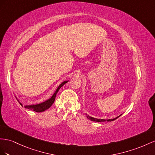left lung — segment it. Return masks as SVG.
<instances>
[{"instance_id":"1","label":"left lung","mask_w":155,"mask_h":155,"mask_svg":"<svg viewBox=\"0 0 155 155\" xmlns=\"http://www.w3.org/2000/svg\"><path fill=\"white\" fill-rule=\"evenodd\" d=\"M121 115H122V114H120V115H119V116H118L117 117L114 118H113V119H99V118H94V117H90V116L88 115V114H86V117H87V118H88L89 119V120H92V121H94V122H105V121L111 122V121H113V120H116L117 118H118V117H120Z\"/></svg>"}]
</instances>
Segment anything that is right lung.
<instances>
[{"label": "right lung", "mask_w": 155, "mask_h": 155, "mask_svg": "<svg viewBox=\"0 0 155 155\" xmlns=\"http://www.w3.org/2000/svg\"><path fill=\"white\" fill-rule=\"evenodd\" d=\"M68 82V81H65L64 82H63L61 84H59V86L58 87V88L55 90V92H54V94H53V96H51L50 99L48 100L44 101L41 104H36V105H25V108L26 109H31L32 110H34L35 112H37V113H41V112H43L46 110V109H49L50 107L51 106L54 104V102L55 101V96H56V94L58 93V92L59 91V90L60 89L61 87L64 85L65 84ZM19 103V104H20L21 106H23V105L21 104L20 102L19 101V100L17 99Z\"/></svg>", "instance_id": "right-lung-1"}]
</instances>
